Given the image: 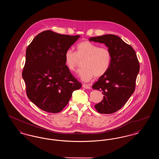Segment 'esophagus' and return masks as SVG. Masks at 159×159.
<instances>
[{
  "mask_svg": "<svg viewBox=\"0 0 159 159\" xmlns=\"http://www.w3.org/2000/svg\"><path fill=\"white\" fill-rule=\"evenodd\" d=\"M82 87L84 89H91V85L90 84H82Z\"/></svg>",
  "mask_w": 159,
  "mask_h": 159,
  "instance_id": "34e87169",
  "label": "esophagus"
}]
</instances>
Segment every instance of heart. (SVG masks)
<instances>
[{"mask_svg": "<svg viewBox=\"0 0 159 159\" xmlns=\"http://www.w3.org/2000/svg\"><path fill=\"white\" fill-rule=\"evenodd\" d=\"M83 60V68L78 74L82 81L89 82L94 77H100L106 74L110 67L112 56L107 47H100L89 41L79 43L75 52L67 49L64 53L65 64L71 71H74Z\"/></svg>", "mask_w": 159, "mask_h": 159, "instance_id": "obj_1", "label": "heart"}]
</instances>
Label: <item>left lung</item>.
<instances>
[{"mask_svg":"<svg viewBox=\"0 0 159 159\" xmlns=\"http://www.w3.org/2000/svg\"><path fill=\"white\" fill-rule=\"evenodd\" d=\"M89 40L104 43L111 53L110 67L92 88L102 91L104 95L102 101L95 106L97 111L113 113L125 104L135 91L139 61L132 47L117 36L106 34L90 38Z\"/></svg>","mask_w":159,"mask_h":159,"instance_id":"left-lung-1","label":"left lung"}]
</instances>
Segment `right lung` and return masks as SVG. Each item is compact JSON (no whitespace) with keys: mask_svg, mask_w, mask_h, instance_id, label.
Listing matches in <instances>:
<instances>
[{"mask_svg":"<svg viewBox=\"0 0 159 159\" xmlns=\"http://www.w3.org/2000/svg\"><path fill=\"white\" fill-rule=\"evenodd\" d=\"M80 37L46 30L38 34L27 47L22 76L28 98L41 110L60 112L73 91L82 87L64 61L65 52Z\"/></svg>","mask_w":159,"mask_h":159,"instance_id":"right-lung-1","label":"right lung"}]
</instances>
